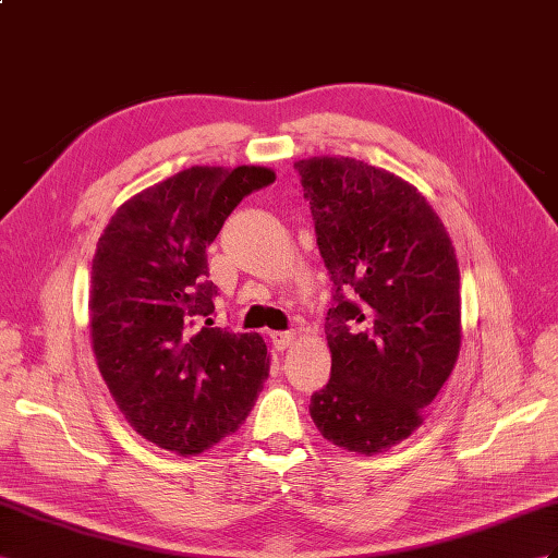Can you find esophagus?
Segmentation results:
<instances>
[{
  "instance_id": "34e87169",
  "label": "esophagus",
  "mask_w": 558,
  "mask_h": 558,
  "mask_svg": "<svg viewBox=\"0 0 558 558\" xmlns=\"http://www.w3.org/2000/svg\"><path fill=\"white\" fill-rule=\"evenodd\" d=\"M294 337H296V332L294 330H288V332H274V335H270V339H274V347L276 349H288L290 344H292V341H294Z\"/></svg>"
}]
</instances>
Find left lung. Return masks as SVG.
<instances>
[{"label": "left lung", "mask_w": 558, "mask_h": 558, "mask_svg": "<svg viewBox=\"0 0 558 558\" xmlns=\"http://www.w3.org/2000/svg\"><path fill=\"white\" fill-rule=\"evenodd\" d=\"M332 280L330 381L308 412L335 446L375 454L422 424L460 353V268L432 205L353 157L294 162Z\"/></svg>", "instance_id": "left-lung-1"}]
</instances>
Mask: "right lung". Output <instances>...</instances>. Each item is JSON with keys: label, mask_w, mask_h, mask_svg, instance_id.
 <instances>
[{"label": "right lung", "mask_w": 558, "mask_h": 558, "mask_svg": "<svg viewBox=\"0 0 558 558\" xmlns=\"http://www.w3.org/2000/svg\"><path fill=\"white\" fill-rule=\"evenodd\" d=\"M264 167H191L141 191L98 238L89 327L98 369L134 432L197 454L247 417L268 375L256 332L214 327L207 245Z\"/></svg>", "instance_id": "right-lung-1"}]
</instances>
